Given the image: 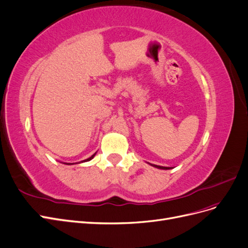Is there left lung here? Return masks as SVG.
I'll use <instances>...</instances> for the list:
<instances>
[{
	"instance_id": "8db88e82",
	"label": "left lung",
	"mask_w": 248,
	"mask_h": 248,
	"mask_svg": "<svg viewBox=\"0 0 248 248\" xmlns=\"http://www.w3.org/2000/svg\"><path fill=\"white\" fill-rule=\"evenodd\" d=\"M153 167L157 168V169H161V170H170V168H168V167H160V166H155V164H152Z\"/></svg>"
}]
</instances>
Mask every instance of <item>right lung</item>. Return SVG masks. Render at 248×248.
Segmentation results:
<instances>
[{
    "label": "right lung",
    "mask_w": 248,
    "mask_h": 248,
    "mask_svg": "<svg viewBox=\"0 0 248 248\" xmlns=\"http://www.w3.org/2000/svg\"><path fill=\"white\" fill-rule=\"evenodd\" d=\"M95 154H96V153H95ZM95 154H93V155H92L91 157H89V158H88V159H85V160H82L81 162H86V161H90V160H91V159L93 158V157L95 156ZM66 164H70V163H66Z\"/></svg>",
    "instance_id": "1"
}]
</instances>
